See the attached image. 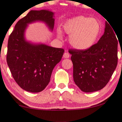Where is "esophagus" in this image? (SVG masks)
Here are the masks:
<instances>
[{
	"instance_id": "esophagus-1",
	"label": "esophagus",
	"mask_w": 122,
	"mask_h": 122,
	"mask_svg": "<svg viewBox=\"0 0 122 122\" xmlns=\"http://www.w3.org/2000/svg\"><path fill=\"white\" fill-rule=\"evenodd\" d=\"M63 57H64V58H69V57H70V55H69L68 52H65L64 55H63Z\"/></svg>"
}]
</instances>
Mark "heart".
<instances>
[{
    "instance_id": "obj_1",
    "label": "heart",
    "mask_w": 122,
    "mask_h": 122,
    "mask_svg": "<svg viewBox=\"0 0 122 122\" xmlns=\"http://www.w3.org/2000/svg\"><path fill=\"white\" fill-rule=\"evenodd\" d=\"M64 31L70 35L69 43L78 51L89 50L95 45L101 33V24L98 20L84 16L74 17L65 21L62 25ZM58 36L62 32L57 30Z\"/></svg>"
}]
</instances>
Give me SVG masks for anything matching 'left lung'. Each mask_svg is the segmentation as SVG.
<instances>
[{
	"instance_id": "8db88e82",
	"label": "left lung",
	"mask_w": 122,
	"mask_h": 122,
	"mask_svg": "<svg viewBox=\"0 0 122 122\" xmlns=\"http://www.w3.org/2000/svg\"><path fill=\"white\" fill-rule=\"evenodd\" d=\"M112 28L106 22L104 34L89 50H69L73 64L74 81L83 92H93L102 89L116 69L118 40Z\"/></svg>"
}]
</instances>
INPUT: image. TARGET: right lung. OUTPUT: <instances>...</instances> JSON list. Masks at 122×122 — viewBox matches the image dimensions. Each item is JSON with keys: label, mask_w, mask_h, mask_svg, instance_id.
I'll return each mask as SVG.
<instances>
[{"label": "right lung", "mask_w": 122, "mask_h": 122, "mask_svg": "<svg viewBox=\"0 0 122 122\" xmlns=\"http://www.w3.org/2000/svg\"><path fill=\"white\" fill-rule=\"evenodd\" d=\"M54 13L48 10H31L18 21L8 41L7 62L12 76L21 88L36 93L50 81L55 66L61 61L64 50L27 41L25 32L28 24L41 21L52 31Z\"/></svg>", "instance_id": "right-lung-1"}]
</instances>
